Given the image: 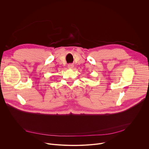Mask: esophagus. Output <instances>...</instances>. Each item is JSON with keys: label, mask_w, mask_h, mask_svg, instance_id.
I'll return each mask as SVG.
<instances>
[{"label": "esophagus", "mask_w": 149, "mask_h": 149, "mask_svg": "<svg viewBox=\"0 0 149 149\" xmlns=\"http://www.w3.org/2000/svg\"><path fill=\"white\" fill-rule=\"evenodd\" d=\"M74 65L73 64H72V63H70V64H69L68 65V68H69V69H72L73 68H74Z\"/></svg>", "instance_id": "esophagus-1"}]
</instances>
